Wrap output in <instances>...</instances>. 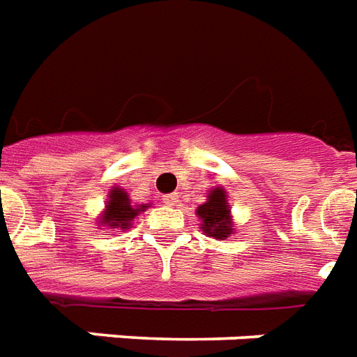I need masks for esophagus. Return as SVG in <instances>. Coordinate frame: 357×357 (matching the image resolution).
<instances>
[{"mask_svg":"<svg viewBox=\"0 0 357 357\" xmlns=\"http://www.w3.org/2000/svg\"><path fill=\"white\" fill-rule=\"evenodd\" d=\"M162 202H165L166 206H176L178 204V195H176V192H172V195H165V197H162Z\"/></svg>","mask_w":357,"mask_h":357,"instance_id":"esophagus-1","label":"esophagus"}]
</instances>
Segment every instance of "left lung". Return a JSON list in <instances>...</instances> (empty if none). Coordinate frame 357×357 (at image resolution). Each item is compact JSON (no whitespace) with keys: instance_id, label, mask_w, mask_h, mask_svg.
I'll return each instance as SVG.
<instances>
[{"instance_id":"1","label":"left lung","mask_w":357,"mask_h":357,"mask_svg":"<svg viewBox=\"0 0 357 357\" xmlns=\"http://www.w3.org/2000/svg\"><path fill=\"white\" fill-rule=\"evenodd\" d=\"M197 218L202 221L200 229L218 240H227L232 234L231 206L227 202L223 187H215L208 192V200L197 208Z\"/></svg>"}]
</instances>
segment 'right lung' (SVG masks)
<instances>
[{"mask_svg": "<svg viewBox=\"0 0 357 357\" xmlns=\"http://www.w3.org/2000/svg\"><path fill=\"white\" fill-rule=\"evenodd\" d=\"M147 204L134 206L128 199V192L125 189H119V187H113L109 195H107V204H105V210L100 218V223L107 229H121L125 231L132 225L134 218L138 215L139 212H144Z\"/></svg>", "mask_w": 357, "mask_h": 357, "instance_id": "add662e5", "label": "right lung"}]
</instances>
